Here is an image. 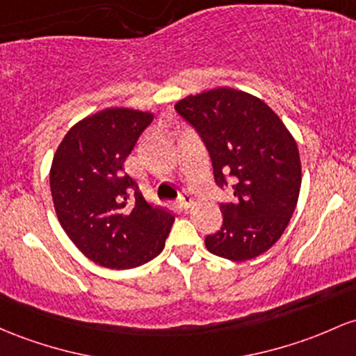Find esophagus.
Listing matches in <instances>:
<instances>
[{"label": "esophagus", "instance_id": "obj_1", "mask_svg": "<svg viewBox=\"0 0 356 356\" xmlns=\"http://www.w3.org/2000/svg\"><path fill=\"white\" fill-rule=\"evenodd\" d=\"M194 202V197L191 196L189 193H187V191H182L181 194H179V197H177V206L181 209H187V208H191V204H193Z\"/></svg>", "mask_w": 356, "mask_h": 356}]
</instances>
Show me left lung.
I'll use <instances>...</instances> for the list:
<instances>
[{
    "label": "left lung",
    "mask_w": 356,
    "mask_h": 356,
    "mask_svg": "<svg viewBox=\"0 0 356 356\" xmlns=\"http://www.w3.org/2000/svg\"><path fill=\"white\" fill-rule=\"evenodd\" d=\"M208 150L214 182L232 187L220 202L222 225L206 248L222 259H255L282 236L298 204L300 159L294 138L259 97L232 88L187 96L175 104Z\"/></svg>",
    "instance_id": "8db88e82"
}]
</instances>
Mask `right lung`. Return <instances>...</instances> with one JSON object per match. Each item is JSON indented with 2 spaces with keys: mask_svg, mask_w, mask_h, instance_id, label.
<instances>
[{
  "mask_svg": "<svg viewBox=\"0 0 356 356\" xmlns=\"http://www.w3.org/2000/svg\"><path fill=\"white\" fill-rule=\"evenodd\" d=\"M150 113L108 108L67 131L50 169L62 228L89 260L108 268L147 264L165 247L174 216L143 199L124 160L152 123Z\"/></svg>",
  "mask_w": 356,
  "mask_h": 356,
  "instance_id": "obj_1",
  "label": "right lung"
}]
</instances>
